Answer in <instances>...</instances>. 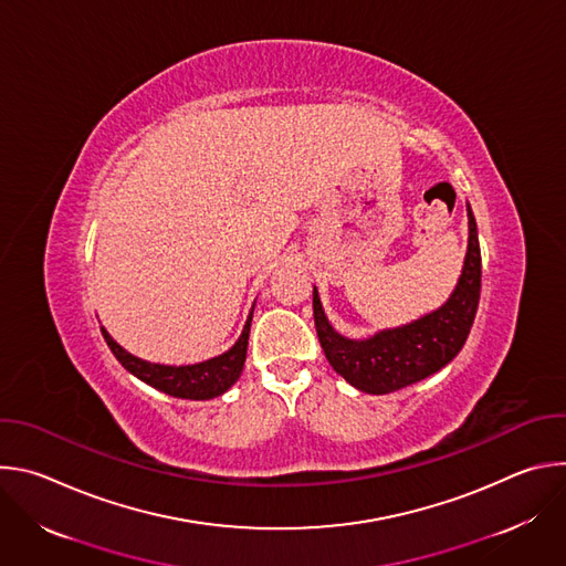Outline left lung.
<instances>
[{"instance_id":"obj_1","label":"left lung","mask_w":566,"mask_h":566,"mask_svg":"<svg viewBox=\"0 0 566 566\" xmlns=\"http://www.w3.org/2000/svg\"><path fill=\"white\" fill-rule=\"evenodd\" d=\"M481 291V253L476 221L468 206V251L450 297L434 311L369 338L338 334L313 286V319L317 340L329 365L365 394H389L443 369L463 347L474 322Z\"/></svg>"}]
</instances>
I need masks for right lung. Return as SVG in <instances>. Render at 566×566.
<instances>
[{
	"label": "right lung",
	"mask_w": 566,
	"mask_h": 566,
	"mask_svg": "<svg viewBox=\"0 0 566 566\" xmlns=\"http://www.w3.org/2000/svg\"><path fill=\"white\" fill-rule=\"evenodd\" d=\"M253 311H255V304L247 317L244 329H241V336L228 352H223L214 358H208L203 363H195V365H160V363L143 360V358L129 354L127 349H123L109 336V332L105 327H101V332H103L105 343L109 345L112 354L116 356V360L129 374H134L138 380L151 385L154 389L164 391L168 396H175V398L210 400V398L228 391L241 376V369H244Z\"/></svg>",
	"instance_id": "obj_1"
}]
</instances>
